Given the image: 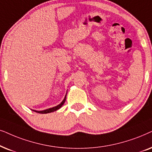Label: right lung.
Wrapping results in <instances>:
<instances>
[{
	"label": "right lung",
	"mask_w": 152,
	"mask_h": 152,
	"mask_svg": "<svg viewBox=\"0 0 152 152\" xmlns=\"http://www.w3.org/2000/svg\"><path fill=\"white\" fill-rule=\"evenodd\" d=\"M66 94L65 95V97H64V99H63V101H62V102L60 103L59 105H58V106H56L55 107H53V108L46 109V110H40V111L35 110H32L35 111V112H36V113H41V114H46V113H49L54 112V111H56V110H58V109H60L62 106V105L64 104V102H65V101H66Z\"/></svg>",
	"instance_id": "add662e5"
}]
</instances>
